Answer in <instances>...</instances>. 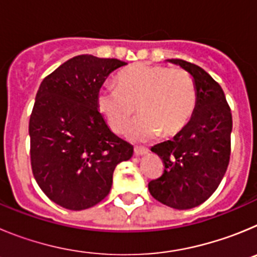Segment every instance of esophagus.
I'll use <instances>...</instances> for the list:
<instances>
[{
	"instance_id": "34e87169",
	"label": "esophagus",
	"mask_w": 257,
	"mask_h": 257,
	"mask_svg": "<svg viewBox=\"0 0 257 257\" xmlns=\"http://www.w3.org/2000/svg\"><path fill=\"white\" fill-rule=\"evenodd\" d=\"M149 152L148 148H145V147H135V149H134V153L136 154V156H143V154H147Z\"/></svg>"
}]
</instances>
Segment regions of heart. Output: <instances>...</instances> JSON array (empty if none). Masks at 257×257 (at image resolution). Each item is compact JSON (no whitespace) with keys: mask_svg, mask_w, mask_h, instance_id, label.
Instances as JSON below:
<instances>
[{"mask_svg":"<svg viewBox=\"0 0 257 257\" xmlns=\"http://www.w3.org/2000/svg\"><path fill=\"white\" fill-rule=\"evenodd\" d=\"M115 82L117 87L104 86L96 96L97 109L113 133H124L135 106L142 114L130 130L135 140H148L158 134L176 136L194 114L196 83L185 70L138 63L119 72Z\"/></svg>","mask_w":257,"mask_h":257,"instance_id":"1","label":"heart"}]
</instances>
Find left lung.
Wrapping results in <instances>:
<instances>
[{
    "label": "left lung",
    "mask_w": 257,
    "mask_h": 257,
    "mask_svg": "<svg viewBox=\"0 0 257 257\" xmlns=\"http://www.w3.org/2000/svg\"><path fill=\"white\" fill-rule=\"evenodd\" d=\"M194 78L197 106L192 119L174 140L152 147L161 157L162 175L149 181L153 198L176 210H188L210 198L230 160L233 127L230 106L221 86L198 65L171 59Z\"/></svg>",
    "instance_id": "8db88e82"
}]
</instances>
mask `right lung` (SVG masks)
<instances>
[{
  "mask_svg": "<svg viewBox=\"0 0 257 257\" xmlns=\"http://www.w3.org/2000/svg\"><path fill=\"white\" fill-rule=\"evenodd\" d=\"M126 64L74 56L38 88L29 118L32 172L42 192L67 210H86L103 201L115 166L133 156V145L109 130L96 104L104 81Z\"/></svg>",
  "mask_w": 257,
  "mask_h": 257,
  "instance_id": "add662e5",
  "label": "right lung"
}]
</instances>
